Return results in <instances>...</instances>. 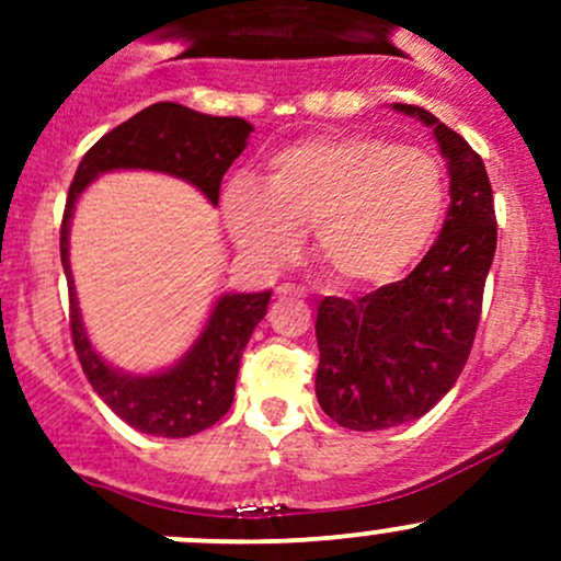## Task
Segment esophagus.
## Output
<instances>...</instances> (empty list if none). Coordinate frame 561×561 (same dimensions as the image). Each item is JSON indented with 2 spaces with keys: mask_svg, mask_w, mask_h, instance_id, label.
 Returning <instances> with one entry per match:
<instances>
[{
  "mask_svg": "<svg viewBox=\"0 0 561 561\" xmlns=\"http://www.w3.org/2000/svg\"><path fill=\"white\" fill-rule=\"evenodd\" d=\"M276 296L279 298H304V290L296 285H282V287H276Z\"/></svg>",
  "mask_w": 561,
  "mask_h": 561,
  "instance_id": "1",
  "label": "esophagus"
}]
</instances>
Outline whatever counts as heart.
<instances>
[{
	"instance_id": "b5f03b06",
	"label": "heart",
	"mask_w": 561,
	"mask_h": 561,
	"mask_svg": "<svg viewBox=\"0 0 561 561\" xmlns=\"http://www.w3.org/2000/svg\"><path fill=\"white\" fill-rule=\"evenodd\" d=\"M448 206L445 171L417 146L377 135H317L276 151L265 186L233 179L222 192L230 236L252 260L279 265L312 228L317 260L344 287L404 276Z\"/></svg>"
}]
</instances>
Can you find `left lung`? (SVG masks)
I'll use <instances>...</instances> for the list:
<instances>
[{"instance_id":"left-lung-1","label":"left lung","mask_w":561,"mask_h":561,"mask_svg":"<svg viewBox=\"0 0 561 561\" xmlns=\"http://www.w3.org/2000/svg\"><path fill=\"white\" fill-rule=\"evenodd\" d=\"M393 111L434 129L450 173L443 233L407 279L317 309V401L339 426L380 432L426 415L461 375L496 252L489 173L478 151L426 107Z\"/></svg>"}]
</instances>
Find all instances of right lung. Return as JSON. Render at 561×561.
Here are the masks:
<instances>
[{
  "instance_id": "1",
  "label": "right lung",
  "mask_w": 561,
  "mask_h": 561,
  "mask_svg": "<svg viewBox=\"0 0 561 561\" xmlns=\"http://www.w3.org/2000/svg\"><path fill=\"white\" fill-rule=\"evenodd\" d=\"M252 124L239 116H208L179 103H154L103 135L83 154L67 192L61 219V265L70 287V328L83 375L100 399L133 428L154 437H192L214 426L233 404L241 355L254 325L265 317L271 290L225 293L217 298L201 336L171 369L129 375L92 347L78 309L70 271V219L81 192L107 171H154L190 181L219 203V184L247 149Z\"/></svg>"
}]
</instances>
